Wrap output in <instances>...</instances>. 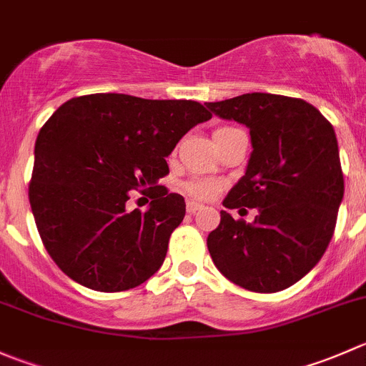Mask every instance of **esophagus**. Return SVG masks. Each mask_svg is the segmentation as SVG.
<instances>
[{"mask_svg": "<svg viewBox=\"0 0 366 366\" xmlns=\"http://www.w3.org/2000/svg\"><path fill=\"white\" fill-rule=\"evenodd\" d=\"M204 207V205L202 204H197V202H187V212H189V214H194V212L197 211H200V209Z\"/></svg>", "mask_w": 366, "mask_h": 366, "instance_id": "esophagus-1", "label": "esophagus"}]
</instances>
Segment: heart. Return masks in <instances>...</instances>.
Segmentation results:
<instances>
[{"instance_id":"obj_1","label":"heart","mask_w":366,"mask_h":366,"mask_svg":"<svg viewBox=\"0 0 366 366\" xmlns=\"http://www.w3.org/2000/svg\"><path fill=\"white\" fill-rule=\"evenodd\" d=\"M225 129H229V127H223L219 130ZM219 189H222V184L212 179H189L187 182H184V191L189 197L197 198V200H209V198L216 197L219 193Z\"/></svg>"}]
</instances>
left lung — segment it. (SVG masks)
Segmentation results:
<instances>
[{
  "mask_svg": "<svg viewBox=\"0 0 366 366\" xmlns=\"http://www.w3.org/2000/svg\"><path fill=\"white\" fill-rule=\"evenodd\" d=\"M250 129L247 172L223 205L257 209L252 223L222 211L207 248L216 268L248 292L290 288L317 266L343 200L338 141L331 123L300 98L248 93L205 104Z\"/></svg>",
  "mask_w": 366,
  "mask_h": 366,
  "instance_id": "obj_1",
  "label": "left lung"
}]
</instances>
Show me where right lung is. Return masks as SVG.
Listing matches in <instances>:
<instances>
[{"label": "right lung", "mask_w": 366, "mask_h": 366, "mask_svg": "<svg viewBox=\"0 0 366 366\" xmlns=\"http://www.w3.org/2000/svg\"><path fill=\"white\" fill-rule=\"evenodd\" d=\"M211 118L198 102L116 93L71 98L53 112L35 141L28 197L42 243L67 277L114 293L161 268L186 202L157 182L184 134ZM132 189L151 194L147 212L126 211Z\"/></svg>", "instance_id": "1"}]
</instances>
